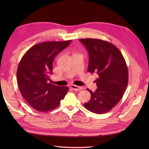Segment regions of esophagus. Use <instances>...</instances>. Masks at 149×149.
<instances>
[{"label": "esophagus", "instance_id": "esophagus-1", "mask_svg": "<svg viewBox=\"0 0 149 149\" xmlns=\"http://www.w3.org/2000/svg\"><path fill=\"white\" fill-rule=\"evenodd\" d=\"M70 88L73 89L74 90H75V91H80V90L83 89V88L81 86H76L73 84L70 85Z\"/></svg>", "mask_w": 149, "mask_h": 149}]
</instances>
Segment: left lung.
<instances>
[{
  "label": "left lung",
  "instance_id": "8db88e82",
  "mask_svg": "<svg viewBox=\"0 0 149 149\" xmlns=\"http://www.w3.org/2000/svg\"><path fill=\"white\" fill-rule=\"evenodd\" d=\"M89 55L88 71L96 73L97 89L84 104L88 111L104 114L114 108L123 97L128 84V69L119 49L113 44L100 39H79Z\"/></svg>",
  "mask_w": 149,
  "mask_h": 149
}]
</instances>
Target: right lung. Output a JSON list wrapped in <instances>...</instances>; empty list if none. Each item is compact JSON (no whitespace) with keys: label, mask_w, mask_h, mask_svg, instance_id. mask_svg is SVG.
Returning <instances> with one entry per match:
<instances>
[{"label":"right lung","mask_w":149,"mask_h":149,"mask_svg":"<svg viewBox=\"0 0 149 149\" xmlns=\"http://www.w3.org/2000/svg\"><path fill=\"white\" fill-rule=\"evenodd\" d=\"M71 40L38 43L26 52L18 66L17 80L22 96L35 110L47 112L60 105L68 88L53 85V62Z\"/></svg>","instance_id":"obj_1"}]
</instances>
